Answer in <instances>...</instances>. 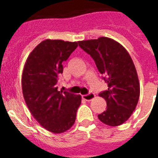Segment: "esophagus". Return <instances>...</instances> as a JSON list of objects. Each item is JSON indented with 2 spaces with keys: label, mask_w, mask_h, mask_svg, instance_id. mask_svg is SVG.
<instances>
[{
  "label": "esophagus",
  "mask_w": 158,
  "mask_h": 158,
  "mask_svg": "<svg viewBox=\"0 0 158 158\" xmlns=\"http://www.w3.org/2000/svg\"><path fill=\"white\" fill-rule=\"evenodd\" d=\"M95 97H96V95H95L94 93H89V94L83 95V96H82V98L85 100H86V101H91V100H93Z\"/></svg>",
  "instance_id": "1"
}]
</instances>
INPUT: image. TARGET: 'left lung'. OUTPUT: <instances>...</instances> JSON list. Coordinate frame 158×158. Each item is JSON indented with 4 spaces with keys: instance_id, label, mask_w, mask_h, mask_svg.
Wrapping results in <instances>:
<instances>
[{
    "instance_id": "1",
    "label": "left lung",
    "mask_w": 158,
    "mask_h": 158,
    "mask_svg": "<svg viewBox=\"0 0 158 158\" xmlns=\"http://www.w3.org/2000/svg\"><path fill=\"white\" fill-rule=\"evenodd\" d=\"M90 54L107 83L108 89L100 94L107 102V110L98 115L110 127L122 125L131 116L140 95V85L133 60L120 43L107 37L78 42Z\"/></svg>"
}]
</instances>
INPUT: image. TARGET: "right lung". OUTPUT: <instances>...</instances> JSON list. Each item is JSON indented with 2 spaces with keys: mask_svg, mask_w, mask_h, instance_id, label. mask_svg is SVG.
Returning a JSON list of instances; mask_svg holds the SVG:
<instances>
[{
  "mask_svg": "<svg viewBox=\"0 0 158 158\" xmlns=\"http://www.w3.org/2000/svg\"><path fill=\"white\" fill-rule=\"evenodd\" d=\"M77 42L46 40L27 57L22 73V91L29 111L50 132L61 134L74 124L81 96L58 91L62 62L77 47Z\"/></svg>",
  "mask_w": 158,
  "mask_h": 158,
  "instance_id": "add662e5",
  "label": "right lung"
}]
</instances>
